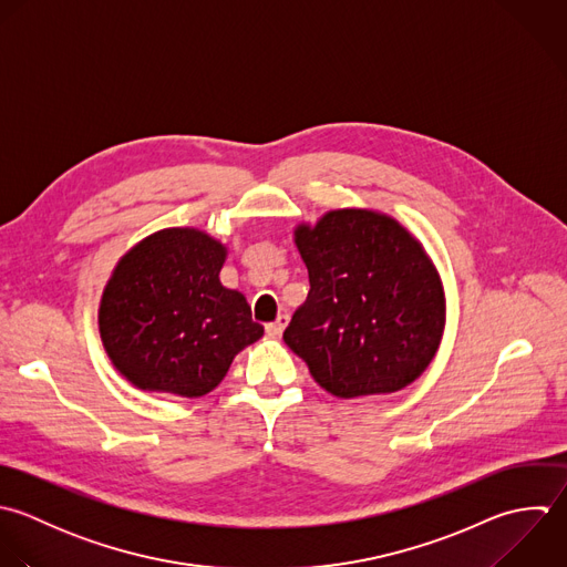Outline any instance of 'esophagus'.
Here are the masks:
<instances>
[{
	"mask_svg": "<svg viewBox=\"0 0 567 567\" xmlns=\"http://www.w3.org/2000/svg\"><path fill=\"white\" fill-rule=\"evenodd\" d=\"M287 324H289V316H285V313H282V316H278V320H276V322L267 324L265 329H267V333H269V336H276V338H278V336H282V331H285V327H287Z\"/></svg>",
	"mask_w": 567,
	"mask_h": 567,
	"instance_id": "34e87169",
	"label": "esophagus"
}]
</instances>
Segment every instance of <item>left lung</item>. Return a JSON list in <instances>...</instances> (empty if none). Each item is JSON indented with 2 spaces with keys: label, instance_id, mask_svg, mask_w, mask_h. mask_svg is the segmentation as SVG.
<instances>
[{
  "label": "left lung",
  "instance_id": "obj_1",
  "mask_svg": "<svg viewBox=\"0 0 567 567\" xmlns=\"http://www.w3.org/2000/svg\"><path fill=\"white\" fill-rule=\"evenodd\" d=\"M293 243L311 289L282 338L313 380L342 400L413 384L446 324L444 285L422 243L393 216L362 207L300 223Z\"/></svg>",
  "mask_w": 567,
  "mask_h": 567
}]
</instances>
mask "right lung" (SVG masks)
Listing matches in <instances>:
<instances>
[{
    "label": "right lung",
    "mask_w": 567,
    "mask_h": 567,
    "mask_svg": "<svg viewBox=\"0 0 567 567\" xmlns=\"http://www.w3.org/2000/svg\"><path fill=\"white\" fill-rule=\"evenodd\" d=\"M227 247L196 227H167L125 251L103 289L99 333L136 389L200 398L262 338L251 307L220 282Z\"/></svg>",
    "instance_id": "add662e5"
}]
</instances>
